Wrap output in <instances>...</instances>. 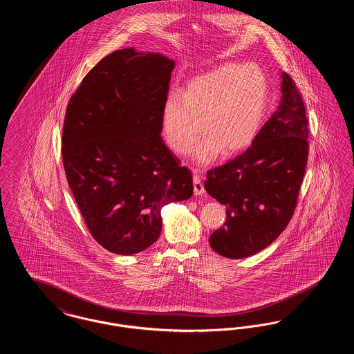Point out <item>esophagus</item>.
Here are the masks:
<instances>
[{"label":"esophagus","mask_w":354,"mask_h":354,"mask_svg":"<svg viewBox=\"0 0 354 354\" xmlns=\"http://www.w3.org/2000/svg\"><path fill=\"white\" fill-rule=\"evenodd\" d=\"M194 194L195 195L204 194V187H203L202 179H201L198 171H194Z\"/></svg>","instance_id":"34e87169"}]
</instances>
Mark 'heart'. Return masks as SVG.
<instances>
[{
	"mask_svg": "<svg viewBox=\"0 0 354 354\" xmlns=\"http://www.w3.org/2000/svg\"><path fill=\"white\" fill-rule=\"evenodd\" d=\"M268 104V81L253 65L227 64L192 80L182 94H172L162 109V130L169 149L185 155L201 133L199 162L221 152L230 156L252 145Z\"/></svg>",
	"mask_w": 354,
	"mask_h": 354,
	"instance_id": "heart-1",
	"label": "heart"
}]
</instances>
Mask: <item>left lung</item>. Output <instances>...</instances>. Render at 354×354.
<instances>
[{"label":"left lung","mask_w":354,"mask_h":354,"mask_svg":"<svg viewBox=\"0 0 354 354\" xmlns=\"http://www.w3.org/2000/svg\"><path fill=\"white\" fill-rule=\"evenodd\" d=\"M283 100L252 145L234 159L209 169L204 188L225 205L227 219L209 236V245L230 259L260 252L292 219L309 152L303 98L283 73Z\"/></svg>","instance_id":"1"}]
</instances>
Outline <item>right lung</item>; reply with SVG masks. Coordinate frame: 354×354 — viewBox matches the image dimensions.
Masks as SVG:
<instances>
[{
  "label": "right lung",
  "mask_w": 354,
  "mask_h": 354,
  "mask_svg": "<svg viewBox=\"0 0 354 354\" xmlns=\"http://www.w3.org/2000/svg\"><path fill=\"white\" fill-rule=\"evenodd\" d=\"M174 61L117 50L71 95L62 130L68 187L104 250L142 252L162 230V208L194 192L191 171L160 138Z\"/></svg>",
  "instance_id": "obj_1"
}]
</instances>
